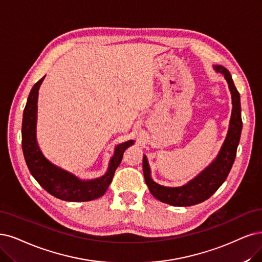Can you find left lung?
Masks as SVG:
<instances>
[{"label":"left lung","mask_w":262,"mask_h":262,"mask_svg":"<svg viewBox=\"0 0 262 262\" xmlns=\"http://www.w3.org/2000/svg\"><path fill=\"white\" fill-rule=\"evenodd\" d=\"M215 69L225 75L231 91L232 104H233L229 132L217 159L188 185L179 188H167L158 185L151 179L149 164L146 156H143L142 169L144 181L149 187L151 194L166 204L173 206H192L209 199L225 182L234 163L242 126H243L241 116V98L230 72L221 66H215Z\"/></svg>","instance_id":"obj_1"}]
</instances>
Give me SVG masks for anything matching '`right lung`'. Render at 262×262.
<instances>
[{
    "label": "right lung",
    "mask_w": 262,
    "mask_h": 262,
    "mask_svg": "<svg viewBox=\"0 0 262 262\" xmlns=\"http://www.w3.org/2000/svg\"><path fill=\"white\" fill-rule=\"evenodd\" d=\"M43 80L44 77L32 87L24 110L21 135L23 151L27 166L40 186L57 199L68 202H87L98 199L109 188L115 169L119 167L122 161L124 151L132 146L134 141H126L116 147L108 171L98 179L80 180L72 173L53 165L44 158L35 139L37 93Z\"/></svg>",
    "instance_id": "1"
}]
</instances>
